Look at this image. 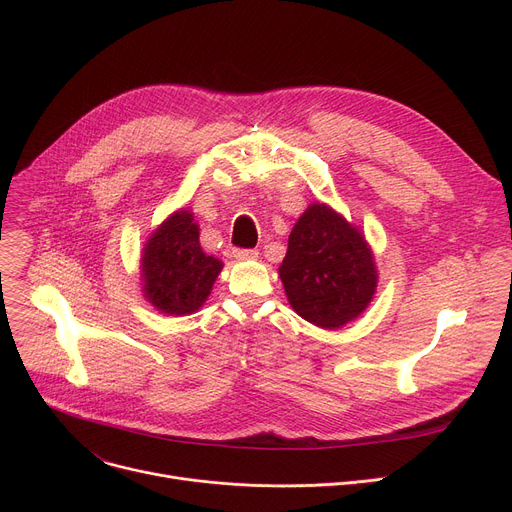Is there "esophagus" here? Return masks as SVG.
Listing matches in <instances>:
<instances>
[{"mask_svg":"<svg viewBox=\"0 0 512 512\" xmlns=\"http://www.w3.org/2000/svg\"><path fill=\"white\" fill-rule=\"evenodd\" d=\"M257 255H259L257 249H233V257H235V259H241V261H245V259H257Z\"/></svg>","mask_w":512,"mask_h":512,"instance_id":"obj_1","label":"esophagus"}]
</instances>
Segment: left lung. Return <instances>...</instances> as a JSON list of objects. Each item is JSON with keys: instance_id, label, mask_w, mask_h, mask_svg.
<instances>
[{"instance_id": "8db88e82", "label": "left lung", "mask_w": 512, "mask_h": 512, "mask_svg": "<svg viewBox=\"0 0 512 512\" xmlns=\"http://www.w3.org/2000/svg\"><path fill=\"white\" fill-rule=\"evenodd\" d=\"M279 277L296 314L326 330L367 310L379 281L364 235L322 202L310 204L291 229Z\"/></svg>"}]
</instances>
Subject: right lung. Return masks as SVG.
<instances>
[{
  "instance_id": "right-lung-1",
  "label": "right lung",
  "mask_w": 512,
  "mask_h": 512,
  "mask_svg": "<svg viewBox=\"0 0 512 512\" xmlns=\"http://www.w3.org/2000/svg\"><path fill=\"white\" fill-rule=\"evenodd\" d=\"M200 229L190 210H176L152 233L141 255L143 298L168 316H186L202 308L223 269L206 255Z\"/></svg>"
}]
</instances>
